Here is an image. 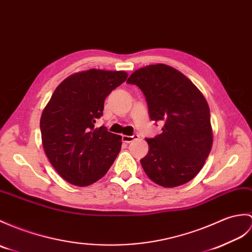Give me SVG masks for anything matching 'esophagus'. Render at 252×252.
I'll return each mask as SVG.
<instances>
[{"mask_svg": "<svg viewBox=\"0 0 252 252\" xmlns=\"http://www.w3.org/2000/svg\"><path fill=\"white\" fill-rule=\"evenodd\" d=\"M138 135L137 134H133L132 136H128V135H122V142H125V143H131V142H133V140H135V139H138Z\"/></svg>", "mask_w": 252, "mask_h": 252, "instance_id": "obj_1", "label": "esophagus"}]
</instances>
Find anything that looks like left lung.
<instances>
[{"mask_svg": "<svg viewBox=\"0 0 252 252\" xmlns=\"http://www.w3.org/2000/svg\"><path fill=\"white\" fill-rule=\"evenodd\" d=\"M143 91L150 119L162 122V133L146 138L148 154L140 163L159 186L173 188L201 171L213 146L206 98L177 69L155 64L137 69L126 80Z\"/></svg>", "mask_w": 252, "mask_h": 252, "instance_id": "8db88e82", "label": "left lung"}]
</instances>
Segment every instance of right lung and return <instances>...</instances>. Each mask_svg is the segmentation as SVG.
Returning a JSON list of instances; mask_svg holds the SVG:
<instances>
[{
  "label": "right lung",
  "mask_w": 252,
  "mask_h": 252,
  "mask_svg": "<svg viewBox=\"0 0 252 252\" xmlns=\"http://www.w3.org/2000/svg\"><path fill=\"white\" fill-rule=\"evenodd\" d=\"M124 71L92 68L76 73L57 87L40 117L46 156L67 183L86 187L107 173L121 149V136L94 127L104 101L125 83Z\"/></svg>",
  "instance_id": "add662e5"
}]
</instances>
